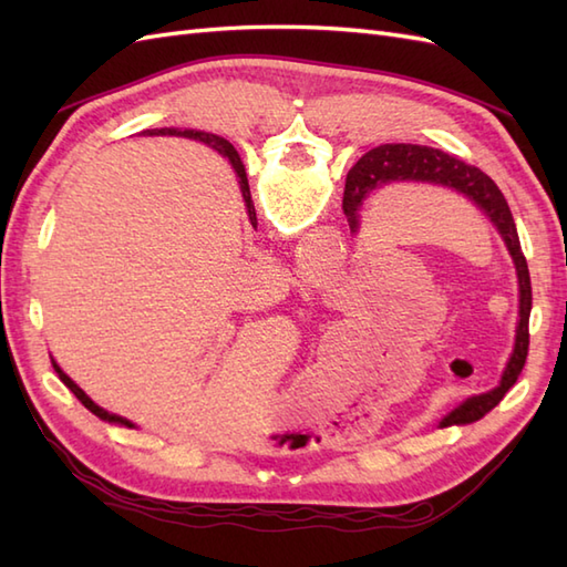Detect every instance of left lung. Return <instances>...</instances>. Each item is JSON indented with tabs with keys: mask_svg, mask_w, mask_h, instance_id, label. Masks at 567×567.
I'll list each match as a JSON object with an SVG mask.
<instances>
[{
	"mask_svg": "<svg viewBox=\"0 0 567 567\" xmlns=\"http://www.w3.org/2000/svg\"><path fill=\"white\" fill-rule=\"evenodd\" d=\"M400 183L439 185L465 197L467 202H473L475 207L485 214V219L497 228V234L502 236L504 246H507L514 260L516 280H519V319H516L514 351L509 355L507 368L502 372V380L495 390L467 396L465 402L457 404L453 412H449L439 421L441 429L451 424H473V421L483 419L489 409H495L502 402V396L509 392V388H514V382L522 375V368L528 355L532 277H528V265L522 252L519 234H516V224L507 199H504L499 187L492 183L480 167L457 161L443 151L412 146V143H384V146L365 153L363 158L351 167V173L346 177L343 192V212L348 216V224H351V231H358L360 228V209H363V204L372 192Z\"/></svg>",
	"mask_w": 567,
	"mask_h": 567,
	"instance_id": "8db88e82",
	"label": "left lung"
}]
</instances>
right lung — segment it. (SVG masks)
I'll list each match as a JSON object with an SVG mask.
<instances>
[{"mask_svg": "<svg viewBox=\"0 0 567 567\" xmlns=\"http://www.w3.org/2000/svg\"><path fill=\"white\" fill-rule=\"evenodd\" d=\"M143 136H183V138H192V141H199V143H204V146H209V148H214L216 153H221L224 158H228V163H231V167L236 171V177H238V185H240V195H244V202H246V209H248V216H250V221H252V216H256V209H252V202H250V187H248V177H246V167H244V163H240V155H238V151L231 146V143H228L226 138H221V136H216V134H207V131H197V128H185V131H177V128H146V131H141ZM51 363H53V370L58 372V378L65 382V388L78 396V400L90 409V412L94 414V416H100V419H104V421H110V424H124V426H128V429H136V424H131L128 419H124V416H118V414H110L106 412V409H102L100 404H94L87 394H84L75 382H72L65 372H63V368H60L55 360L51 358Z\"/></svg>", "mask_w": 567, "mask_h": 567, "instance_id": "obj_1", "label": "right lung"}]
</instances>
